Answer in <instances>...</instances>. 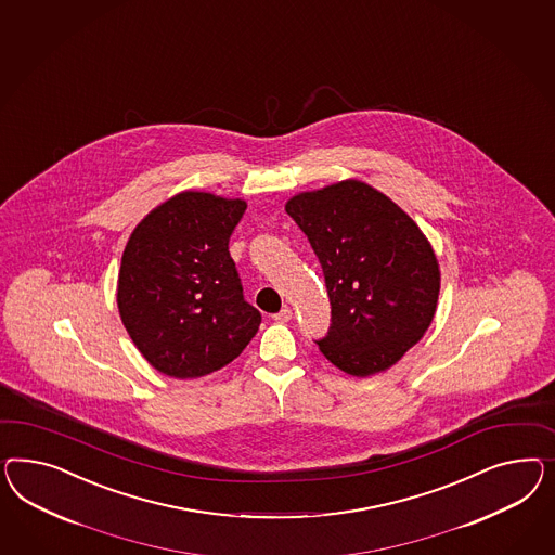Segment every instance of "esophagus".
<instances>
[{
  "label": "esophagus",
  "mask_w": 555,
  "mask_h": 555,
  "mask_svg": "<svg viewBox=\"0 0 555 555\" xmlns=\"http://www.w3.org/2000/svg\"><path fill=\"white\" fill-rule=\"evenodd\" d=\"M273 320H275V322H282V324L289 322V320H292V310L285 306L278 314H273Z\"/></svg>",
  "instance_id": "obj_1"
}]
</instances>
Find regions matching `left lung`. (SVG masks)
Wrapping results in <instances>:
<instances>
[{
	"label": "left lung",
	"mask_w": 555,
	"mask_h": 555,
	"mask_svg": "<svg viewBox=\"0 0 555 555\" xmlns=\"http://www.w3.org/2000/svg\"><path fill=\"white\" fill-rule=\"evenodd\" d=\"M285 212L310 241L328 289L322 354L354 377L396 364L428 331L440 294L438 259L420 227L359 180L301 192Z\"/></svg>",
	"instance_id": "obj_1"
}]
</instances>
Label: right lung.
I'll return each mask as SVG.
<instances>
[{"label": "right lung", "instance_id": "add662e5", "mask_svg": "<svg viewBox=\"0 0 555 555\" xmlns=\"http://www.w3.org/2000/svg\"><path fill=\"white\" fill-rule=\"evenodd\" d=\"M247 205L180 192L154 208L127 241L117 280L124 326L145 361L196 379L237 359L261 314L243 298L229 238Z\"/></svg>", "mask_w": 555, "mask_h": 555}]
</instances>
